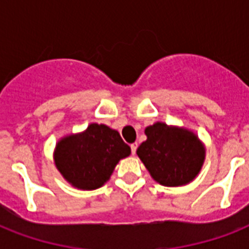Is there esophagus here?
<instances>
[{
	"label": "esophagus",
	"instance_id": "34e87169",
	"mask_svg": "<svg viewBox=\"0 0 249 249\" xmlns=\"http://www.w3.org/2000/svg\"><path fill=\"white\" fill-rule=\"evenodd\" d=\"M137 147H138V144H137V143H132V144H130V148H132V154H133V155L136 154Z\"/></svg>",
	"mask_w": 249,
	"mask_h": 249
}]
</instances>
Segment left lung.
<instances>
[{
	"instance_id": "left-lung-1",
	"label": "left lung",
	"mask_w": 249,
	"mask_h": 249,
	"mask_svg": "<svg viewBox=\"0 0 249 249\" xmlns=\"http://www.w3.org/2000/svg\"><path fill=\"white\" fill-rule=\"evenodd\" d=\"M144 134L147 140L137 148V155L158 183L178 187L200 173L205 147L193 130L158 121L144 129Z\"/></svg>"
}]
</instances>
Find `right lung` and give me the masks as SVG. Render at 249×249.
I'll list each match as a JSON object with an SVG mask.
<instances>
[{"label":"right lung","mask_w":249,"mask_h":249,"mask_svg":"<svg viewBox=\"0 0 249 249\" xmlns=\"http://www.w3.org/2000/svg\"><path fill=\"white\" fill-rule=\"evenodd\" d=\"M130 155V147L115 129L91 123L83 132L62 137L54 148L56 169L79 190L99 189L115 166Z\"/></svg>","instance_id":"1"}]
</instances>
